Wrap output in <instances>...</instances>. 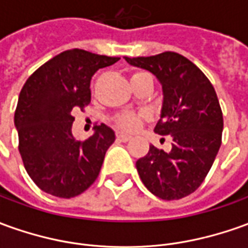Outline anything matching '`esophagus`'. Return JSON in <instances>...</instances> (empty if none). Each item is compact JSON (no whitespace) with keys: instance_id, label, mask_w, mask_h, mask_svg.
I'll list each match as a JSON object with an SVG mask.
<instances>
[{"instance_id":"obj_1","label":"esophagus","mask_w":248,"mask_h":248,"mask_svg":"<svg viewBox=\"0 0 248 248\" xmlns=\"http://www.w3.org/2000/svg\"><path fill=\"white\" fill-rule=\"evenodd\" d=\"M117 139L120 141H128L132 139V136L131 135H125V134H119L117 135Z\"/></svg>"}]
</instances>
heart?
<instances>
[{
	"label": "heart",
	"mask_w": 248,
	"mask_h": 248,
	"mask_svg": "<svg viewBox=\"0 0 248 248\" xmlns=\"http://www.w3.org/2000/svg\"><path fill=\"white\" fill-rule=\"evenodd\" d=\"M139 74H143V73H136L132 77ZM141 119H143V114L141 113H136V112H123V113L116 116L114 123L123 131H135V129H138L139 125H140Z\"/></svg>",
	"instance_id": "1"
}]
</instances>
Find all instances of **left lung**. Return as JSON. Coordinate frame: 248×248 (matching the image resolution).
I'll return each mask as SVG.
<instances>
[{"label":"left lung","mask_w":248,"mask_h":248,"mask_svg":"<svg viewBox=\"0 0 248 248\" xmlns=\"http://www.w3.org/2000/svg\"><path fill=\"white\" fill-rule=\"evenodd\" d=\"M124 59L160 82L163 102L154 131L173 140L169 153L150 146L136 162L141 182L162 200L184 199L204 182L221 146L223 113L216 92L205 74L177 52Z\"/></svg>","instance_id":"1"}]
</instances>
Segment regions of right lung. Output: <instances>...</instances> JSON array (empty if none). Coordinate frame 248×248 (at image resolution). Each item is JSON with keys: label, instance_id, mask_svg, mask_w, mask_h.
<instances>
[{"label": "right lung", "instance_id": "1", "mask_svg": "<svg viewBox=\"0 0 248 248\" xmlns=\"http://www.w3.org/2000/svg\"><path fill=\"white\" fill-rule=\"evenodd\" d=\"M120 58L69 49L36 70L18 95L15 125L27 173L43 192L71 199L93 185L105 154L116 139L112 128L97 125L86 140L73 132V110L90 102L95 71Z\"/></svg>", "mask_w": 248, "mask_h": 248}]
</instances>
